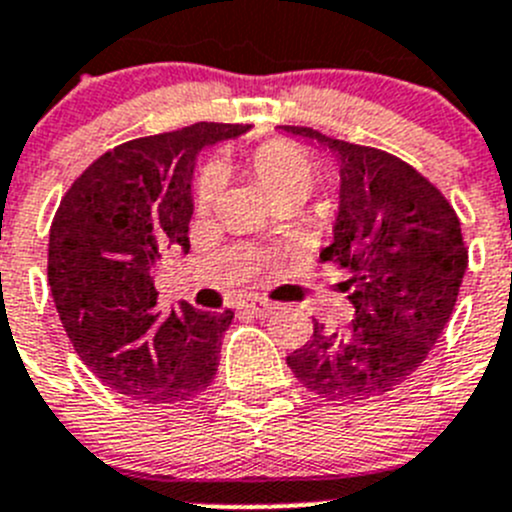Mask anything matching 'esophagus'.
<instances>
[{
	"mask_svg": "<svg viewBox=\"0 0 512 512\" xmlns=\"http://www.w3.org/2000/svg\"><path fill=\"white\" fill-rule=\"evenodd\" d=\"M245 310L247 313L257 315V318H270V315L275 313L278 308H275L272 303H267V300H252V303L245 305Z\"/></svg>",
	"mask_w": 512,
	"mask_h": 512,
	"instance_id": "1",
	"label": "esophagus"
}]
</instances>
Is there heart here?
I'll use <instances>...</instances> for the list:
<instances>
[{"instance_id":"1","label":"heart","mask_w":512,"mask_h":512,"mask_svg":"<svg viewBox=\"0 0 512 512\" xmlns=\"http://www.w3.org/2000/svg\"><path fill=\"white\" fill-rule=\"evenodd\" d=\"M250 164L267 197L280 207H293V204L305 202L313 191L315 179H318V169H315V161L310 159L308 151L300 148L298 143L283 141V138L257 146ZM222 186L224 174L219 166L209 164L199 171L197 179H194V207H197V212L204 214L217 204Z\"/></svg>"}]
</instances>
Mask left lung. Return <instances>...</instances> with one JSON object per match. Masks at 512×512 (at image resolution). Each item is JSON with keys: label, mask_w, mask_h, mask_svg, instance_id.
Returning a JSON list of instances; mask_svg holds the SVG:
<instances>
[{"label": "left lung", "mask_w": 512, "mask_h": 512, "mask_svg": "<svg viewBox=\"0 0 512 512\" xmlns=\"http://www.w3.org/2000/svg\"><path fill=\"white\" fill-rule=\"evenodd\" d=\"M283 128L331 148L341 164V207L321 260L348 272L341 290L356 308L341 333L313 321L288 366L321 399H374L424 364L450 321L467 270L460 219L407 161L308 126Z\"/></svg>", "instance_id": "1"}]
</instances>
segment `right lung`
I'll return each instance as SVG.
<instances>
[{"label": "right lung", "mask_w": 512, "mask_h": 512, "mask_svg": "<svg viewBox=\"0 0 512 512\" xmlns=\"http://www.w3.org/2000/svg\"><path fill=\"white\" fill-rule=\"evenodd\" d=\"M240 133V123H194L133 138L95 159L57 207L52 300L80 361L118 394L184 404L214 381L234 313L179 303L164 315L151 267L164 247L189 250L197 154Z\"/></svg>", "instance_id": "1"}]
</instances>
